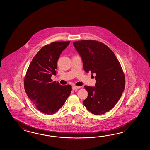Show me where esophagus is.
Segmentation results:
<instances>
[{
    "label": "esophagus",
    "instance_id": "obj_1",
    "mask_svg": "<svg viewBox=\"0 0 150 150\" xmlns=\"http://www.w3.org/2000/svg\"><path fill=\"white\" fill-rule=\"evenodd\" d=\"M72 88L73 90H76V89H79L80 87H79V86H73L72 87Z\"/></svg>",
    "mask_w": 150,
    "mask_h": 150
}]
</instances>
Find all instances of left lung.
I'll use <instances>...</instances> for the list:
<instances>
[{"mask_svg": "<svg viewBox=\"0 0 150 150\" xmlns=\"http://www.w3.org/2000/svg\"><path fill=\"white\" fill-rule=\"evenodd\" d=\"M73 44L82 59L84 70L96 74L95 86H84L88 94L83 105L94 115L105 114L115 106L125 90L121 66L112 50L101 42L81 40Z\"/></svg>", "mask_w": 150, "mask_h": 150, "instance_id": "8db88e82", "label": "left lung"}]
</instances>
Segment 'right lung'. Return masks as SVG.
<instances>
[{
  "instance_id": "obj_1",
  "label": "right lung",
  "mask_w": 150,
  "mask_h": 150,
  "mask_svg": "<svg viewBox=\"0 0 150 150\" xmlns=\"http://www.w3.org/2000/svg\"><path fill=\"white\" fill-rule=\"evenodd\" d=\"M70 42H54L43 47L33 58L24 80L25 93L38 110L48 115L64 105L72 87L62 86L51 77L56 74L59 56Z\"/></svg>"
}]
</instances>
